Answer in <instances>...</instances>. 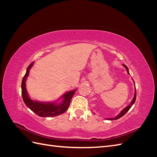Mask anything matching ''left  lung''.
<instances>
[{
  "instance_id": "1",
  "label": "left lung",
  "mask_w": 157,
  "mask_h": 157,
  "mask_svg": "<svg viewBox=\"0 0 157 157\" xmlns=\"http://www.w3.org/2000/svg\"><path fill=\"white\" fill-rule=\"evenodd\" d=\"M123 65V67H124L127 69V71H128V74H129V70H128V67H127L126 65ZM136 88V87H135ZM136 88H135V94H134V98H133V100L132 101V102H131V103H130V104L128 106H126L125 108H124L123 109L122 111H121V113H119V115H117L115 117H113V118H110V119H108V120H116V119H119V118H121V117H123V115H124L125 113L128 112L129 110V109L132 107V105L134 104V102H135V101H136Z\"/></svg>"
}]
</instances>
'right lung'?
Masks as SVG:
<instances>
[{
  "mask_svg": "<svg viewBox=\"0 0 157 157\" xmlns=\"http://www.w3.org/2000/svg\"><path fill=\"white\" fill-rule=\"evenodd\" d=\"M34 65V62H32L28 66L24 77L23 78L21 82V94L23 101L25 105L32 111L35 113L36 115L42 117H55L63 114L69 108L70 102L75 94L76 90L72 91H69L63 95V101L60 104H57L56 102H42L38 101H35L30 99L28 94L27 90L25 87V81L27 77L29 75V70Z\"/></svg>",
  "mask_w": 157,
  "mask_h": 157,
  "instance_id": "right-lung-1",
  "label": "right lung"
}]
</instances>
